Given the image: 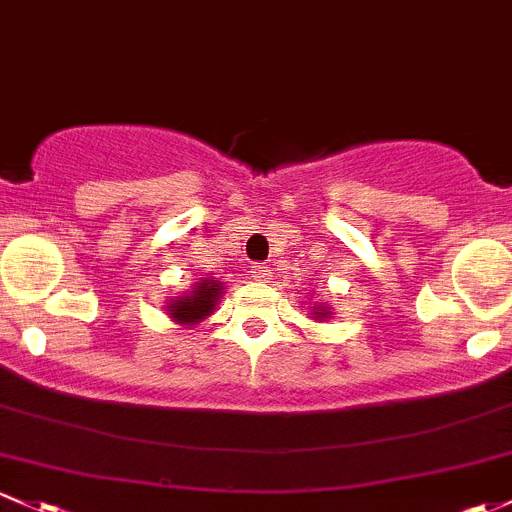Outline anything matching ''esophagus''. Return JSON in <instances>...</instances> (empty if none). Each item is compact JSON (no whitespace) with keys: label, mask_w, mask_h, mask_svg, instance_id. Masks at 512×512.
I'll use <instances>...</instances> for the list:
<instances>
[{"label":"esophagus","mask_w":512,"mask_h":512,"mask_svg":"<svg viewBox=\"0 0 512 512\" xmlns=\"http://www.w3.org/2000/svg\"><path fill=\"white\" fill-rule=\"evenodd\" d=\"M252 277H255L257 282H267V279H272V270L267 265H262V262H255V265H252Z\"/></svg>","instance_id":"34e87169"}]
</instances>
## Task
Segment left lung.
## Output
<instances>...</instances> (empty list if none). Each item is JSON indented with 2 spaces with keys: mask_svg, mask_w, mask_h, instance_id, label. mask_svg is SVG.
I'll return each instance as SVG.
<instances>
[{
  "mask_svg": "<svg viewBox=\"0 0 512 512\" xmlns=\"http://www.w3.org/2000/svg\"><path fill=\"white\" fill-rule=\"evenodd\" d=\"M316 316H319V319H326V309H319V311H314Z\"/></svg>",
  "mask_w": 512,
  "mask_h": 512,
  "instance_id": "left-lung-1",
  "label": "left lung"
}]
</instances>
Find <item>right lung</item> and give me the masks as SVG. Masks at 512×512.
I'll list each match as a JSON object with an SVG mask.
<instances>
[{"instance_id":"obj_1","label":"right lung","mask_w":512,"mask_h":512,"mask_svg":"<svg viewBox=\"0 0 512 512\" xmlns=\"http://www.w3.org/2000/svg\"><path fill=\"white\" fill-rule=\"evenodd\" d=\"M218 294H220V282H215V279H203V282L198 284L196 292H191V297L174 299V304H169L171 319L186 326L206 319V316L213 311L215 301H218Z\"/></svg>"}]
</instances>
